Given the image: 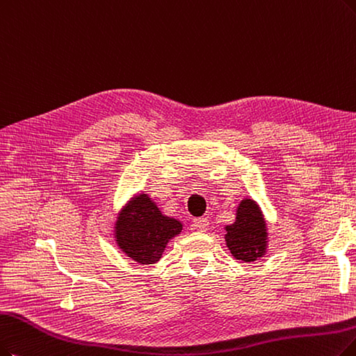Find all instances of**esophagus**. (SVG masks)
Listing matches in <instances>:
<instances>
[{"instance_id":"obj_1","label":"esophagus","mask_w":356,"mask_h":356,"mask_svg":"<svg viewBox=\"0 0 356 356\" xmlns=\"http://www.w3.org/2000/svg\"><path fill=\"white\" fill-rule=\"evenodd\" d=\"M193 226H194V229L204 232V231H207V227H209V220L206 218H195L193 220Z\"/></svg>"}]
</instances>
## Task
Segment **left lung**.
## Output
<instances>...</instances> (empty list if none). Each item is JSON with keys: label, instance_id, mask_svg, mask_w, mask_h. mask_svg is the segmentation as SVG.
Segmentation results:
<instances>
[{"label": "left lung", "instance_id": "obj_1", "mask_svg": "<svg viewBox=\"0 0 356 356\" xmlns=\"http://www.w3.org/2000/svg\"><path fill=\"white\" fill-rule=\"evenodd\" d=\"M226 247L234 259L245 263L263 257L267 250V227L263 213L251 198H244L236 209V219L225 226Z\"/></svg>", "mask_w": 356, "mask_h": 356}]
</instances>
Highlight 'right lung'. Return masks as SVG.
Returning a JSON list of instances; mask_svg holds the SVG:
<instances>
[{
	"instance_id": "1",
	"label": "right lung",
	"mask_w": 356,
	"mask_h": 356,
	"mask_svg": "<svg viewBox=\"0 0 356 356\" xmlns=\"http://www.w3.org/2000/svg\"><path fill=\"white\" fill-rule=\"evenodd\" d=\"M182 231V223L162 215L147 194L136 195L115 222L118 247L140 264L159 261L169 239Z\"/></svg>"
}]
</instances>
